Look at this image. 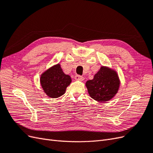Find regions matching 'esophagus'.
I'll return each mask as SVG.
<instances>
[{"instance_id":"obj_1","label":"esophagus","mask_w":153,"mask_h":153,"mask_svg":"<svg viewBox=\"0 0 153 153\" xmlns=\"http://www.w3.org/2000/svg\"><path fill=\"white\" fill-rule=\"evenodd\" d=\"M75 78V80H79V81H83L84 80V78L82 76H80V75H76Z\"/></svg>"}]
</instances>
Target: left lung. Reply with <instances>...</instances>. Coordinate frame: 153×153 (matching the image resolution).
<instances>
[{
	"label": "left lung",
	"mask_w": 153,
	"mask_h": 153,
	"mask_svg": "<svg viewBox=\"0 0 153 153\" xmlns=\"http://www.w3.org/2000/svg\"><path fill=\"white\" fill-rule=\"evenodd\" d=\"M85 86L92 99L98 102H104L112 99L117 93L120 80L115 70L101 66L93 79L86 82Z\"/></svg>",
	"instance_id": "1"
}]
</instances>
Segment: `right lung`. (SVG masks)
<instances>
[{
	"label": "right lung",
	"mask_w": 153,
	"mask_h": 153,
	"mask_svg": "<svg viewBox=\"0 0 153 153\" xmlns=\"http://www.w3.org/2000/svg\"><path fill=\"white\" fill-rule=\"evenodd\" d=\"M71 82L70 76L63 72L59 64L48 69L40 77L41 85L44 92L52 98H57L63 95Z\"/></svg>",
	"instance_id": "obj_1"
}]
</instances>
